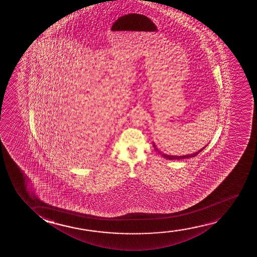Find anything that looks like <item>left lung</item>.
Returning a JSON list of instances; mask_svg holds the SVG:
<instances>
[{
	"label": "left lung",
	"mask_w": 257,
	"mask_h": 257,
	"mask_svg": "<svg viewBox=\"0 0 257 257\" xmlns=\"http://www.w3.org/2000/svg\"><path fill=\"white\" fill-rule=\"evenodd\" d=\"M153 146H154V148H155V151L158 152L159 154H161L162 155V157H164V158L168 159V160H183V159H187V158H192V157H195L196 155H198L201 151H203L204 148H206V146L204 147L203 148H201L200 150H198L197 152H195L193 154H190V155H180V156H176V155H166V154H163L161 150H159L158 148L156 147V145H155V142H153Z\"/></svg>",
	"instance_id": "obj_1"
}]
</instances>
